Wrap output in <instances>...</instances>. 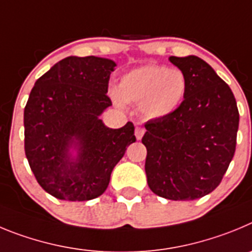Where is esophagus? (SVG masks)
<instances>
[{
  "mask_svg": "<svg viewBox=\"0 0 252 252\" xmlns=\"http://www.w3.org/2000/svg\"><path fill=\"white\" fill-rule=\"evenodd\" d=\"M134 133H135V138H137L138 140H140V139H142L143 135H144V133H146V129L142 128V126H137V128H135Z\"/></svg>",
  "mask_w": 252,
  "mask_h": 252,
  "instance_id": "esophagus-1",
  "label": "esophagus"
}]
</instances>
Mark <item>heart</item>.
<instances>
[{"mask_svg": "<svg viewBox=\"0 0 252 252\" xmlns=\"http://www.w3.org/2000/svg\"><path fill=\"white\" fill-rule=\"evenodd\" d=\"M187 93V78L180 69L144 65L126 72L119 80L118 92H110L115 105L124 101L139 105L148 119H163L173 114Z\"/></svg>", "mask_w": 252, "mask_h": 252, "instance_id": "obj_1", "label": "heart"}]
</instances>
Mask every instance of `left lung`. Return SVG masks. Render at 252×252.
Here are the masks:
<instances>
[{"mask_svg": "<svg viewBox=\"0 0 252 252\" xmlns=\"http://www.w3.org/2000/svg\"><path fill=\"white\" fill-rule=\"evenodd\" d=\"M169 61L187 78V93L173 114L144 124L147 182L157 196L191 201L211 193L227 171L239 110L230 87L202 59Z\"/></svg>", "mask_w": 252, "mask_h": 252, "instance_id": "obj_1", "label": "left lung"}]
</instances>
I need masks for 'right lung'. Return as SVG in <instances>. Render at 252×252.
Wrapping results in <instances>:
<instances>
[{
    "label": "right lung",
    "instance_id": "right-lung-1",
    "mask_svg": "<svg viewBox=\"0 0 252 252\" xmlns=\"http://www.w3.org/2000/svg\"><path fill=\"white\" fill-rule=\"evenodd\" d=\"M114 61L69 56L36 80L24 112L25 153L38 185L65 201L105 192L113 168L135 142L134 126L108 128L100 115L112 100Z\"/></svg>",
    "mask_w": 252,
    "mask_h": 252
}]
</instances>
